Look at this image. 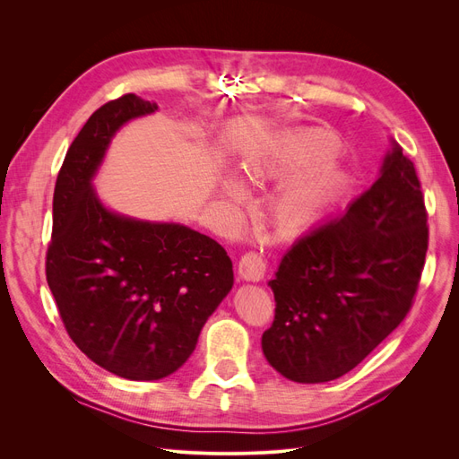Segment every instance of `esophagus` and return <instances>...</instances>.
I'll return each mask as SVG.
<instances>
[{"label":"esophagus","mask_w":459,"mask_h":459,"mask_svg":"<svg viewBox=\"0 0 459 459\" xmlns=\"http://www.w3.org/2000/svg\"><path fill=\"white\" fill-rule=\"evenodd\" d=\"M238 272L247 281H260L264 273H266V262L258 253L248 251L239 258Z\"/></svg>","instance_id":"1"}]
</instances>
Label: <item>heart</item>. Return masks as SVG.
<instances>
[{"instance_id": "1", "label": "heart", "mask_w": 459, "mask_h": 459, "mask_svg": "<svg viewBox=\"0 0 459 459\" xmlns=\"http://www.w3.org/2000/svg\"><path fill=\"white\" fill-rule=\"evenodd\" d=\"M341 149L337 135L327 130H307L277 151L256 169V174L283 178L300 169L277 193L272 204L275 226L283 233H300L324 220L346 189V176L333 160ZM221 197L228 204L245 201V189L235 179L221 182Z\"/></svg>"}]
</instances>
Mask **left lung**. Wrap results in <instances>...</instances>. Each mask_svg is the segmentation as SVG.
Returning <instances> with one entry per match:
<instances>
[{
	"mask_svg": "<svg viewBox=\"0 0 459 459\" xmlns=\"http://www.w3.org/2000/svg\"><path fill=\"white\" fill-rule=\"evenodd\" d=\"M427 247L420 178L394 143L377 182L283 256L270 281L273 324L262 335L270 366L297 383L354 369L408 316Z\"/></svg>",
	"mask_w": 459,
	"mask_h": 459,
	"instance_id": "obj_1",
	"label": "left lung"
}]
</instances>
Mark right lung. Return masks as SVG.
I'll list each match as a JSON object with an SVG mask.
<instances>
[{
	"label": "right lung",
	"mask_w": 459,
	"mask_h": 459,
	"mask_svg": "<svg viewBox=\"0 0 459 459\" xmlns=\"http://www.w3.org/2000/svg\"><path fill=\"white\" fill-rule=\"evenodd\" d=\"M157 108L126 93L88 118L55 184L46 256L68 337L97 366L132 381L182 368L233 285V264L208 235L115 214L93 193L91 178L117 130Z\"/></svg>",
	"instance_id": "add662e5"
}]
</instances>
